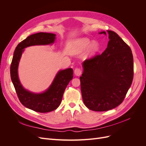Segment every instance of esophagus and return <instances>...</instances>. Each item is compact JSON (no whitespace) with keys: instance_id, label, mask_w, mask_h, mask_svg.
Listing matches in <instances>:
<instances>
[{"instance_id":"obj_1","label":"esophagus","mask_w":146,"mask_h":146,"mask_svg":"<svg viewBox=\"0 0 146 146\" xmlns=\"http://www.w3.org/2000/svg\"><path fill=\"white\" fill-rule=\"evenodd\" d=\"M74 74L76 76H80L82 74V70L80 69L79 68H76L74 70Z\"/></svg>"}]
</instances>
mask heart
I'll use <instances>...</instances> for the list:
<instances>
[{
    "instance_id": "obj_1",
    "label": "heart",
    "mask_w": 146,
    "mask_h": 146,
    "mask_svg": "<svg viewBox=\"0 0 146 146\" xmlns=\"http://www.w3.org/2000/svg\"><path fill=\"white\" fill-rule=\"evenodd\" d=\"M70 52L78 54L87 50L86 54L88 56L94 55L99 49L98 42H92L91 39L85 37L78 38L70 43Z\"/></svg>"
}]
</instances>
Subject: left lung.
Here are the masks:
<instances>
[{"label":"left lung","mask_w":146,"mask_h":146,"mask_svg":"<svg viewBox=\"0 0 146 146\" xmlns=\"http://www.w3.org/2000/svg\"><path fill=\"white\" fill-rule=\"evenodd\" d=\"M109 41L101 55L83 61L80 77L86 107L95 111L116 108L124 99L133 78L131 48L114 32L107 30ZM99 34H106L105 31Z\"/></svg>","instance_id":"obj_1"}]
</instances>
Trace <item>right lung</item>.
I'll return each mask as SVG.
<instances>
[{
    "mask_svg": "<svg viewBox=\"0 0 146 146\" xmlns=\"http://www.w3.org/2000/svg\"><path fill=\"white\" fill-rule=\"evenodd\" d=\"M56 35L39 32L30 35L16 47L10 66V75L18 98L24 106L35 111L47 113L59 107L64 92L73 78V70L68 68L57 72L50 86L42 92H31L22 85L18 76V66L24 48L33 46H45L54 44Z\"/></svg>",
    "mask_w": 146,
    "mask_h": 146,
    "instance_id": "add662e5",
    "label": "right lung"
}]
</instances>
